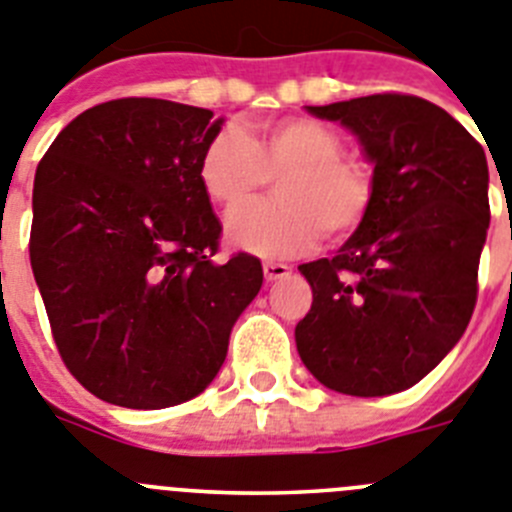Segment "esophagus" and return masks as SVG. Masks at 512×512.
Wrapping results in <instances>:
<instances>
[{
  "label": "esophagus",
  "instance_id": "1",
  "mask_svg": "<svg viewBox=\"0 0 512 512\" xmlns=\"http://www.w3.org/2000/svg\"><path fill=\"white\" fill-rule=\"evenodd\" d=\"M262 273H265V280H280L290 273V267L285 262H265Z\"/></svg>",
  "mask_w": 512,
  "mask_h": 512
}]
</instances>
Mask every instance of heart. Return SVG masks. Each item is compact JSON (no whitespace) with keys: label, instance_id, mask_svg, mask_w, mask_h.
Listing matches in <instances>:
<instances>
[{"label":"heart","instance_id":"heart-1","mask_svg":"<svg viewBox=\"0 0 512 512\" xmlns=\"http://www.w3.org/2000/svg\"><path fill=\"white\" fill-rule=\"evenodd\" d=\"M270 178L278 199L229 224L234 245L260 257L301 255L324 232L349 237L375 201L372 170L344 153L342 137L319 119H265L250 135L229 124L206 142L199 181L224 214L250 209Z\"/></svg>","mask_w":512,"mask_h":512}]
</instances>
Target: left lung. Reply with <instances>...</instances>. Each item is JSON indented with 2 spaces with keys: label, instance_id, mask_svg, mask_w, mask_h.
Masks as SVG:
<instances>
[{
  "label": "left lung",
  "instance_id": "obj_1",
  "mask_svg": "<svg viewBox=\"0 0 512 512\" xmlns=\"http://www.w3.org/2000/svg\"><path fill=\"white\" fill-rule=\"evenodd\" d=\"M308 112L359 137L375 163V201L331 260L298 267L313 290L298 354L336 393H400L472 319L490 227L485 150L421 96L372 94Z\"/></svg>",
  "mask_w": 512,
  "mask_h": 512
}]
</instances>
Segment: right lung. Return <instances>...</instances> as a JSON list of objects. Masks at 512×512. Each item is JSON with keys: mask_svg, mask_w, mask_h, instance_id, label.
<instances>
[{"mask_svg": "<svg viewBox=\"0 0 512 512\" xmlns=\"http://www.w3.org/2000/svg\"><path fill=\"white\" fill-rule=\"evenodd\" d=\"M219 130L209 109L127 96L78 114L40 160L32 273L63 365L107 403L196 398L260 290L257 257L214 260L199 160Z\"/></svg>", "mask_w": 512, "mask_h": 512, "instance_id": "right-lung-1", "label": "right lung"}]
</instances>
